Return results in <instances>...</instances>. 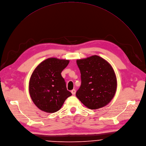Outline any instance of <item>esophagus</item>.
<instances>
[{"label": "esophagus", "mask_w": 146, "mask_h": 146, "mask_svg": "<svg viewBox=\"0 0 146 146\" xmlns=\"http://www.w3.org/2000/svg\"><path fill=\"white\" fill-rule=\"evenodd\" d=\"M71 93L72 95H75V93H76V90L75 89H73L71 90Z\"/></svg>", "instance_id": "1"}]
</instances>
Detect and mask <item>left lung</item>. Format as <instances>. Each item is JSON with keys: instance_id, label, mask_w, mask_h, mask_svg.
I'll return each mask as SVG.
<instances>
[{"instance_id": "1", "label": "left lung", "mask_w": 146, "mask_h": 146, "mask_svg": "<svg viewBox=\"0 0 146 146\" xmlns=\"http://www.w3.org/2000/svg\"><path fill=\"white\" fill-rule=\"evenodd\" d=\"M76 63L82 81L76 97L90 109L107 105L113 98L117 87V78L110 64L97 55L78 59Z\"/></svg>"}]
</instances>
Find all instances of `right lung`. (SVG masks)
Returning a JSON list of instances; mask_svg holds the SVG:
<instances>
[{
	"label": "right lung",
	"instance_id": "1",
	"mask_svg": "<svg viewBox=\"0 0 146 146\" xmlns=\"http://www.w3.org/2000/svg\"><path fill=\"white\" fill-rule=\"evenodd\" d=\"M69 62V60L50 57L34 70L29 80V92L32 101L41 110L56 112L72 95L61 75Z\"/></svg>",
	"mask_w": 146,
	"mask_h": 146
}]
</instances>
